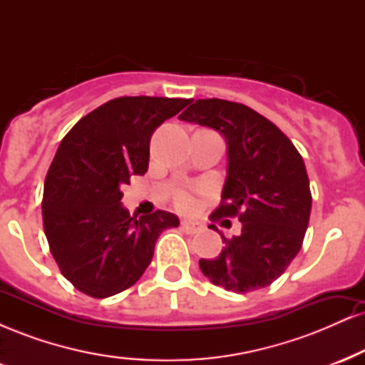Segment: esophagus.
Masks as SVG:
<instances>
[{
	"label": "esophagus",
	"mask_w": 365,
	"mask_h": 365,
	"mask_svg": "<svg viewBox=\"0 0 365 365\" xmlns=\"http://www.w3.org/2000/svg\"><path fill=\"white\" fill-rule=\"evenodd\" d=\"M180 226H182L183 232L188 233V235H195V233L199 232V230H200V226H199V225L190 223V221H182V223H180Z\"/></svg>",
	"instance_id": "esophagus-1"
}]
</instances>
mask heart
Masks as SVG:
<instances>
[{
	"label": "heart",
	"instance_id": "obj_1",
	"mask_svg": "<svg viewBox=\"0 0 365 365\" xmlns=\"http://www.w3.org/2000/svg\"><path fill=\"white\" fill-rule=\"evenodd\" d=\"M177 206L183 211H190L195 206V199L188 192H180L177 195Z\"/></svg>",
	"mask_w": 365,
	"mask_h": 365
}]
</instances>
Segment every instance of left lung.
Here are the masks:
<instances>
[{
	"label": "left lung",
	"instance_id": "8db88e82",
	"mask_svg": "<svg viewBox=\"0 0 365 365\" xmlns=\"http://www.w3.org/2000/svg\"><path fill=\"white\" fill-rule=\"evenodd\" d=\"M180 120L223 133L226 182L209 217L242 223L238 237L221 235L225 247L217 257L200 259V271L230 292L269 287L299 254L309 226L312 195L302 156L273 121L245 104L197 99Z\"/></svg>",
	"mask_w": 365,
	"mask_h": 365
}]
</instances>
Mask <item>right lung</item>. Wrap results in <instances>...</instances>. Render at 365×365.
<instances>
[{"instance_id":"1","label":"right lung","mask_w":365,"mask_h":365,"mask_svg":"<svg viewBox=\"0 0 365 365\" xmlns=\"http://www.w3.org/2000/svg\"><path fill=\"white\" fill-rule=\"evenodd\" d=\"M188 103L123 96L63 137L46 175L43 225L61 274L86 295L106 299L132 287L153 261L163 230L178 226L166 211L130 216L120 187L148 171L150 135Z\"/></svg>"}]
</instances>
